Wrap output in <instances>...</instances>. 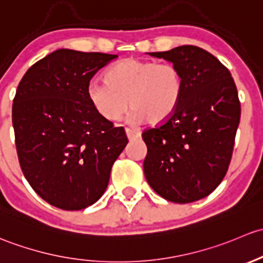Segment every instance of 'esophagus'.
<instances>
[{
    "label": "esophagus",
    "mask_w": 263,
    "mask_h": 263,
    "mask_svg": "<svg viewBox=\"0 0 263 263\" xmlns=\"http://www.w3.org/2000/svg\"><path fill=\"white\" fill-rule=\"evenodd\" d=\"M125 133H126V137H128L129 140L138 139V138L140 137V132L134 130V129H130V128H126L125 129Z\"/></svg>",
    "instance_id": "esophagus-1"
}]
</instances>
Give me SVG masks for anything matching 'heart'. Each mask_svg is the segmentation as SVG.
<instances>
[{
    "label": "heart",
    "instance_id": "1",
    "mask_svg": "<svg viewBox=\"0 0 263 263\" xmlns=\"http://www.w3.org/2000/svg\"><path fill=\"white\" fill-rule=\"evenodd\" d=\"M182 91V74L171 62L126 58L110 67L104 81L90 82L87 97L110 123L120 120L130 106L133 120L156 125L175 112Z\"/></svg>",
    "mask_w": 263,
    "mask_h": 263
}]
</instances>
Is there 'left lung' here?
I'll return each mask as SVG.
<instances>
[{
  "label": "left lung",
  "mask_w": 263,
  "mask_h": 263,
  "mask_svg": "<svg viewBox=\"0 0 263 263\" xmlns=\"http://www.w3.org/2000/svg\"><path fill=\"white\" fill-rule=\"evenodd\" d=\"M149 54L178 67L183 91L175 112L143 132L144 175L159 196L187 204L212 194L228 171L240 119L237 87L228 68L199 47Z\"/></svg>",
  "instance_id": "obj_1"
}]
</instances>
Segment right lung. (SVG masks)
Masks as SVG:
<instances>
[{
	"mask_svg": "<svg viewBox=\"0 0 263 263\" xmlns=\"http://www.w3.org/2000/svg\"><path fill=\"white\" fill-rule=\"evenodd\" d=\"M118 55L59 49L32 64L18 83L12 125L18 162L32 190L53 206L95 204L125 145L123 126L97 114L91 78Z\"/></svg>",
	"mask_w": 263,
	"mask_h": 263,
	"instance_id": "1",
	"label": "right lung"
}]
</instances>
